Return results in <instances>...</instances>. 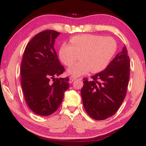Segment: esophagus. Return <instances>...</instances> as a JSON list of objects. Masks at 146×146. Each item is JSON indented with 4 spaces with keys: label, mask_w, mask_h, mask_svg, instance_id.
<instances>
[{
    "label": "esophagus",
    "mask_w": 146,
    "mask_h": 146,
    "mask_svg": "<svg viewBox=\"0 0 146 146\" xmlns=\"http://www.w3.org/2000/svg\"><path fill=\"white\" fill-rule=\"evenodd\" d=\"M76 78L75 77V76H70V81H69V82H70V84H71L72 83L74 80H76Z\"/></svg>",
    "instance_id": "esophagus-1"
}]
</instances>
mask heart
<instances>
[{
  "label": "heart",
  "instance_id": "1",
  "mask_svg": "<svg viewBox=\"0 0 146 146\" xmlns=\"http://www.w3.org/2000/svg\"><path fill=\"white\" fill-rule=\"evenodd\" d=\"M70 45L63 44L59 49L60 60L66 66L70 67L77 60L79 62L68 70L69 75L81 76L91 71L99 73L107 67L115 55L117 44L111 37H102L97 35L84 34L73 36Z\"/></svg>",
  "mask_w": 146,
  "mask_h": 146
}]
</instances>
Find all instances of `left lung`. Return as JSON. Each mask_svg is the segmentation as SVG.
I'll list each match as a JSON object with an SVG mask.
<instances>
[{"label":"left lung","mask_w":146,"mask_h":146,"mask_svg":"<svg viewBox=\"0 0 146 146\" xmlns=\"http://www.w3.org/2000/svg\"><path fill=\"white\" fill-rule=\"evenodd\" d=\"M129 67V57L124 46L104 70L91 76L90 81L83 78L80 93L90 117L105 120L117 111L126 95Z\"/></svg>","instance_id":"1"}]
</instances>
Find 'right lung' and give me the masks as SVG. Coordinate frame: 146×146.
Segmentation results:
<instances>
[{"mask_svg": "<svg viewBox=\"0 0 146 146\" xmlns=\"http://www.w3.org/2000/svg\"><path fill=\"white\" fill-rule=\"evenodd\" d=\"M60 34L53 30L40 32L29 41L24 52L22 88L27 104L38 115L48 116L55 112L70 87L68 77L56 78L64 71L54 48Z\"/></svg>", "mask_w": 146, "mask_h": 146, "instance_id": "obj_1", "label": "right lung"}]
</instances>
